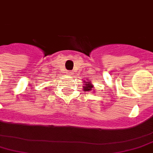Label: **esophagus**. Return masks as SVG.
I'll use <instances>...</instances> for the list:
<instances>
[{
  "mask_svg": "<svg viewBox=\"0 0 153 153\" xmlns=\"http://www.w3.org/2000/svg\"><path fill=\"white\" fill-rule=\"evenodd\" d=\"M67 74L71 75V74H72V71H68V72H67Z\"/></svg>",
  "mask_w": 153,
  "mask_h": 153,
  "instance_id": "34e87169",
  "label": "esophagus"
}]
</instances>
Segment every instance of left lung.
<instances>
[{"label":"left lung","instance_id":"left-lung-1","mask_svg":"<svg viewBox=\"0 0 153 153\" xmlns=\"http://www.w3.org/2000/svg\"><path fill=\"white\" fill-rule=\"evenodd\" d=\"M87 80H90V79H87ZM84 83V86H82L83 88V91L86 92V91H88V92H91V91H94V85L91 83V82H82Z\"/></svg>","mask_w":153,"mask_h":153}]
</instances>
